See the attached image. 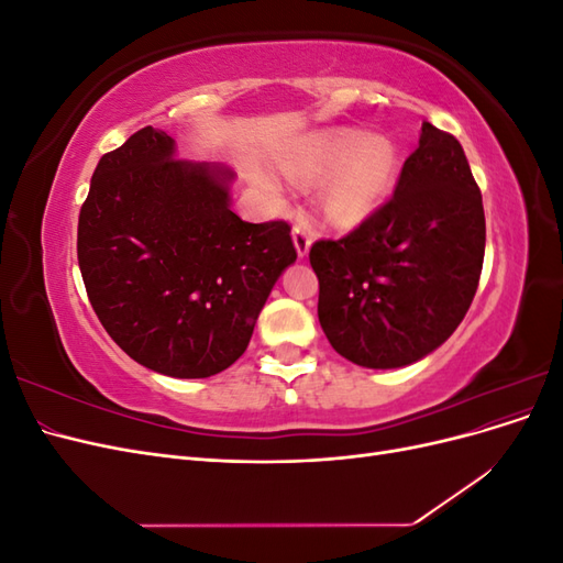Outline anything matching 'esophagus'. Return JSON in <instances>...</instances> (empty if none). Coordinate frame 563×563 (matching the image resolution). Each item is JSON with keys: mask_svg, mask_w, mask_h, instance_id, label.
Segmentation results:
<instances>
[{"mask_svg": "<svg viewBox=\"0 0 563 563\" xmlns=\"http://www.w3.org/2000/svg\"><path fill=\"white\" fill-rule=\"evenodd\" d=\"M312 240H314V232L308 223H296L294 225V246L298 251L300 258H305L308 255L310 246H312Z\"/></svg>", "mask_w": 563, "mask_h": 563, "instance_id": "1", "label": "esophagus"}]
</instances>
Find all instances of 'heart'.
<instances>
[{"instance_id":"1","label":"heart","mask_w":563,"mask_h":563,"mask_svg":"<svg viewBox=\"0 0 563 563\" xmlns=\"http://www.w3.org/2000/svg\"><path fill=\"white\" fill-rule=\"evenodd\" d=\"M397 147L385 135L340 129L286 162L288 178L310 183L319 211L333 225H360L387 199L397 176Z\"/></svg>"}]
</instances>
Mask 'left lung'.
Masks as SVG:
<instances>
[{
	"instance_id": "left-lung-1",
	"label": "left lung",
	"mask_w": 563,
	"mask_h": 563,
	"mask_svg": "<svg viewBox=\"0 0 563 563\" xmlns=\"http://www.w3.org/2000/svg\"><path fill=\"white\" fill-rule=\"evenodd\" d=\"M484 249L482 192L463 145L422 122L395 197L343 240L310 249L329 343L366 368L428 356L467 314Z\"/></svg>"
}]
</instances>
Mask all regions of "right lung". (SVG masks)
<instances>
[{"label": "right lung", "mask_w": 563, "mask_h": 563, "mask_svg": "<svg viewBox=\"0 0 563 563\" xmlns=\"http://www.w3.org/2000/svg\"><path fill=\"white\" fill-rule=\"evenodd\" d=\"M232 178L176 159V141L152 126L96 166L77 228L81 279L110 338L150 371L209 378L232 366L296 263L288 223L230 211Z\"/></svg>", "instance_id": "obj_1"}]
</instances>
